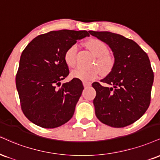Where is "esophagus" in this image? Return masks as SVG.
<instances>
[{
    "label": "esophagus",
    "instance_id": "1",
    "mask_svg": "<svg viewBox=\"0 0 160 160\" xmlns=\"http://www.w3.org/2000/svg\"><path fill=\"white\" fill-rule=\"evenodd\" d=\"M82 84H83L84 87H88V86H91V82H86V81H83L82 82Z\"/></svg>",
    "mask_w": 160,
    "mask_h": 160
}]
</instances>
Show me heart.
Returning <instances> with one entry per match:
<instances>
[{
	"mask_svg": "<svg viewBox=\"0 0 160 160\" xmlns=\"http://www.w3.org/2000/svg\"><path fill=\"white\" fill-rule=\"evenodd\" d=\"M88 48L92 53L97 56L98 64L101 71L103 73L109 72L114 65V59L108 53V47L103 41L98 38H92L86 43ZM77 53H78V45L76 44L71 45L65 51L64 59L66 65L70 68L75 66L77 63ZM72 78L83 80L90 81L95 80L99 75V68L94 67L92 68L86 69L79 67L71 73Z\"/></svg>",
	"mask_w": 160,
	"mask_h": 160,
	"instance_id": "obj_1",
	"label": "heart"
}]
</instances>
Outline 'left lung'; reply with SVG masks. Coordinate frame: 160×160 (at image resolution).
<instances>
[{
  "label": "left lung",
  "instance_id": "8db88e82",
  "mask_svg": "<svg viewBox=\"0 0 160 160\" xmlns=\"http://www.w3.org/2000/svg\"><path fill=\"white\" fill-rule=\"evenodd\" d=\"M105 42L113 52L114 65L101 82H95L93 101L100 122L112 128H124L145 114L150 103L153 72L148 56L136 42L107 31H88Z\"/></svg>",
  "mask_w": 160,
  "mask_h": 160
}]
</instances>
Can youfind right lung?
Here are the masks:
<instances>
[{"label":"right lung","mask_w":160,"mask_h":160,"mask_svg":"<svg viewBox=\"0 0 160 160\" xmlns=\"http://www.w3.org/2000/svg\"><path fill=\"white\" fill-rule=\"evenodd\" d=\"M86 36V30L51 31L36 36L23 51L15 83L23 113L33 124L55 128L72 118L83 86L77 78L61 85L69 74L64 55Z\"/></svg>","instance_id":"add662e5"}]
</instances>
